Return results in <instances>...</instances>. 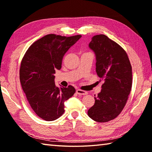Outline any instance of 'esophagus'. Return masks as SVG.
Returning a JSON list of instances; mask_svg holds the SVG:
<instances>
[{
    "label": "esophagus",
    "mask_w": 152,
    "mask_h": 152,
    "mask_svg": "<svg viewBox=\"0 0 152 152\" xmlns=\"http://www.w3.org/2000/svg\"><path fill=\"white\" fill-rule=\"evenodd\" d=\"M76 93L79 94V95H86L88 93H87V92L84 91H82V90L80 89H77L76 90Z\"/></svg>",
    "instance_id": "34e87169"
}]
</instances>
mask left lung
Masks as SVG:
<instances>
[{
  "instance_id": "1",
  "label": "left lung",
  "mask_w": 152,
  "mask_h": 152,
  "mask_svg": "<svg viewBox=\"0 0 152 152\" xmlns=\"http://www.w3.org/2000/svg\"><path fill=\"white\" fill-rule=\"evenodd\" d=\"M88 46L96 56L97 75L104 82L88 115L96 122H108L125 106L132 86V68L125 51L106 35H94Z\"/></svg>"
}]
</instances>
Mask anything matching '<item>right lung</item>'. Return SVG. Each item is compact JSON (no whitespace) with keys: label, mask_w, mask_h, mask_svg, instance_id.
Masks as SVG:
<instances>
[{"label":"right lung","mask_w":152,"mask_h":152,"mask_svg":"<svg viewBox=\"0 0 152 152\" xmlns=\"http://www.w3.org/2000/svg\"><path fill=\"white\" fill-rule=\"evenodd\" d=\"M81 37L45 35L33 43L23 58L19 70L23 91L33 111L43 120L51 121L61 116L64 102L75 93L72 86H56L54 74L61 69L66 51Z\"/></svg>","instance_id":"obj_1"}]
</instances>
